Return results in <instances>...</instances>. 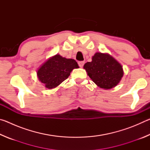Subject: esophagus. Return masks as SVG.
I'll return each instance as SVG.
<instances>
[{
	"label": "esophagus",
	"instance_id": "34e87169",
	"mask_svg": "<svg viewBox=\"0 0 150 150\" xmlns=\"http://www.w3.org/2000/svg\"><path fill=\"white\" fill-rule=\"evenodd\" d=\"M78 64H79V65L80 67H83V65H84V64H85V62H79Z\"/></svg>",
	"mask_w": 150,
	"mask_h": 150
}]
</instances>
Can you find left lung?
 Instances as JSON below:
<instances>
[{"instance_id": "left-lung-1", "label": "left lung", "mask_w": 150, "mask_h": 150, "mask_svg": "<svg viewBox=\"0 0 150 150\" xmlns=\"http://www.w3.org/2000/svg\"><path fill=\"white\" fill-rule=\"evenodd\" d=\"M84 69L95 84L104 89L116 87L123 77L122 65L108 54L97 52L92 57V62L84 65Z\"/></svg>"}]
</instances>
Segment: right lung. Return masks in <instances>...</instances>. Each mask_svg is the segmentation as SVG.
Wrapping results in <instances>:
<instances>
[{
  "label": "right lung",
  "mask_w": 150,
  "mask_h": 150,
  "mask_svg": "<svg viewBox=\"0 0 150 150\" xmlns=\"http://www.w3.org/2000/svg\"><path fill=\"white\" fill-rule=\"evenodd\" d=\"M78 67L75 60L67 59L57 54L42 65L38 70L37 75L45 87L51 89L67 79L73 69Z\"/></svg>",
  "instance_id": "obj_1"
}]
</instances>
